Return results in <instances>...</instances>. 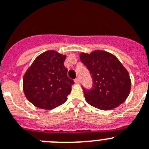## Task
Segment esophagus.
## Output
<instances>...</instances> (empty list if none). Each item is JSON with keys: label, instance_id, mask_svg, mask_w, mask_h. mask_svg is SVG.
I'll return each mask as SVG.
<instances>
[{"label": "esophagus", "instance_id": "34e87169", "mask_svg": "<svg viewBox=\"0 0 149 149\" xmlns=\"http://www.w3.org/2000/svg\"><path fill=\"white\" fill-rule=\"evenodd\" d=\"M74 81H75V83H76V84H79V83L80 82V79H79V77H77L76 79L74 80Z\"/></svg>", "mask_w": 149, "mask_h": 149}]
</instances>
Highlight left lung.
<instances>
[{
	"instance_id": "obj_1",
	"label": "left lung",
	"mask_w": 149,
	"mask_h": 149,
	"mask_svg": "<svg viewBox=\"0 0 149 149\" xmlns=\"http://www.w3.org/2000/svg\"><path fill=\"white\" fill-rule=\"evenodd\" d=\"M81 62L90 70L93 88L84 89L86 102L100 110H111L124 102L130 93L129 73L114 55L96 49L90 54L81 53Z\"/></svg>"
}]
</instances>
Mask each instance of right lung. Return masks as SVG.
<instances>
[{
  "mask_svg": "<svg viewBox=\"0 0 149 149\" xmlns=\"http://www.w3.org/2000/svg\"><path fill=\"white\" fill-rule=\"evenodd\" d=\"M66 55L56 50L40 54L23 77V90L29 102L38 108L52 110L65 103L74 81L64 65Z\"/></svg>",
  "mask_w": 149,
  "mask_h": 149,
  "instance_id": "add662e5",
  "label": "right lung"
}]
</instances>
